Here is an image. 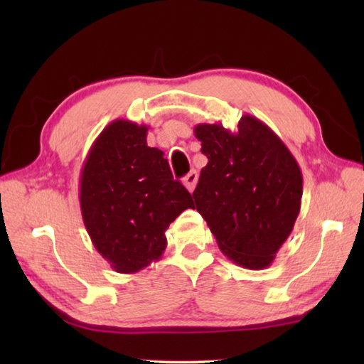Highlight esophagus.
<instances>
[{"label": "esophagus", "instance_id": "34e87169", "mask_svg": "<svg viewBox=\"0 0 364 364\" xmlns=\"http://www.w3.org/2000/svg\"><path fill=\"white\" fill-rule=\"evenodd\" d=\"M197 181H198V173L196 172V170H191V172L183 178V184H184V186H186V189L189 192H192V191L196 189Z\"/></svg>", "mask_w": 364, "mask_h": 364}]
</instances>
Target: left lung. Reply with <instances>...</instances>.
<instances>
[{
  "label": "left lung",
  "instance_id": "1",
  "mask_svg": "<svg viewBox=\"0 0 364 364\" xmlns=\"http://www.w3.org/2000/svg\"><path fill=\"white\" fill-rule=\"evenodd\" d=\"M208 164L194 191L219 249L245 269H266L297 220L304 176L288 146L266 123L245 114L237 129L198 123Z\"/></svg>",
  "mask_w": 364,
  "mask_h": 364
}]
</instances>
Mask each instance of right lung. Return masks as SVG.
Here are the masks:
<instances>
[{
  "instance_id": "right-lung-1",
  "label": "right lung",
  "mask_w": 364,
  "mask_h": 364,
  "mask_svg": "<svg viewBox=\"0 0 364 364\" xmlns=\"http://www.w3.org/2000/svg\"><path fill=\"white\" fill-rule=\"evenodd\" d=\"M146 125L117 119L92 144L80 176L82 222L98 253L119 274L161 259L166 230L192 196L175 181L159 149L146 145Z\"/></svg>"
}]
</instances>
